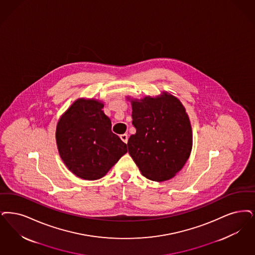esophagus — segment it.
<instances>
[{
    "label": "esophagus",
    "mask_w": 255,
    "mask_h": 255,
    "mask_svg": "<svg viewBox=\"0 0 255 255\" xmlns=\"http://www.w3.org/2000/svg\"><path fill=\"white\" fill-rule=\"evenodd\" d=\"M121 138H122V140H123V142H128V134H127V133H123V134H121Z\"/></svg>",
    "instance_id": "esophagus-1"
}]
</instances>
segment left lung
<instances>
[{"mask_svg":"<svg viewBox=\"0 0 255 255\" xmlns=\"http://www.w3.org/2000/svg\"><path fill=\"white\" fill-rule=\"evenodd\" d=\"M136 132L128 140L132 160L145 177L166 181L178 173L192 151L193 134L182 103L171 95L132 102Z\"/></svg>","mask_w":255,"mask_h":255,"instance_id":"8db88e82","label":"left lung"}]
</instances>
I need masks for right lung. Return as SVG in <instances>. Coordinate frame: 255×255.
<instances>
[{"instance_id":"obj_1","label":"right lung","mask_w":255,"mask_h":255,"mask_svg":"<svg viewBox=\"0 0 255 255\" xmlns=\"http://www.w3.org/2000/svg\"><path fill=\"white\" fill-rule=\"evenodd\" d=\"M102 108L97 101L78 100L57 125L61 159L82 179L102 178L127 153V145L112 132L111 121Z\"/></svg>"}]
</instances>
